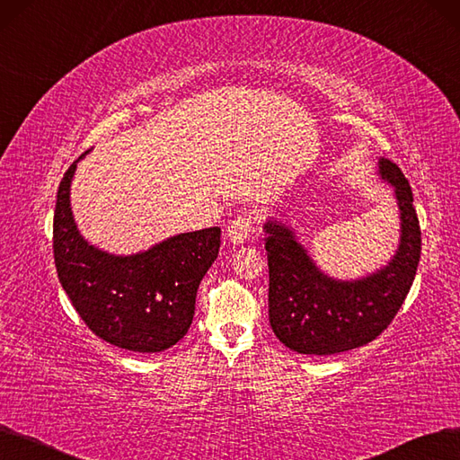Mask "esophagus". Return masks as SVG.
Here are the masks:
<instances>
[{
    "instance_id": "34e87169",
    "label": "esophagus",
    "mask_w": 460,
    "mask_h": 460,
    "mask_svg": "<svg viewBox=\"0 0 460 460\" xmlns=\"http://www.w3.org/2000/svg\"><path fill=\"white\" fill-rule=\"evenodd\" d=\"M251 228H252V213L240 211L234 220H230L228 230H226V237L234 245L243 243L251 234Z\"/></svg>"
}]
</instances>
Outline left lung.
Instances as JSON below:
<instances>
[{"label":"left lung","instance_id":"1","mask_svg":"<svg viewBox=\"0 0 460 460\" xmlns=\"http://www.w3.org/2000/svg\"><path fill=\"white\" fill-rule=\"evenodd\" d=\"M379 172L394 187L402 237L394 259L360 281H334L311 262L288 228L266 225L268 315L275 336L302 355H336L374 341L396 317L420 259V226L410 181L387 158Z\"/></svg>","mask_w":460,"mask_h":460}]
</instances>
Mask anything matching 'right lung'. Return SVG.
<instances>
[{
    "label": "right lung",
    "mask_w": 460,
    "mask_h": 460,
    "mask_svg": "<svg viewBox=\"0 0 460 460\" xmlns=\"http://www.w3.org/2000/svg\"><path fill=\"white\" fill-rule=\"evenodd\" d=\"M64 173L52 225L58 279L84 324L103 341L137 353H158L189 332L199 281L220 249V228L179 234L134 256L88 245L73 223Z\"/></svg>",
    "instance_id": "right-lung-1"
}]
</instances>
